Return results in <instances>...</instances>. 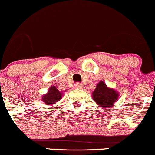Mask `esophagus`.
Masks as SVG:
<instances>
[{
    "label": "esophagus",
    "mask_w": 155,
    "mask_h": 155,
    "mask_svg": "<svg viewBox=\"0 0 155 155\" xmlns=\"http://www.w3.org/2000/svg\"><path fill=\"white\" fill-rule=\"evenodd\" d=\"M75 87L78 89H82L83 88V85L80 83H78V84H75Z\"/></svg>",
    "instance_id": "esophagus-1"
}]
</instances>
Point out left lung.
Returning <instances> with one entry per match:
<instances>
[{"mask_svg": "<svg viewBox=\"0 0 155 155\" xmlns=\"http://www.w3.org/2000/svg\"><path fill=\"white\" fill-rule=\"evenodd\" d=\"M119 93L114 89L108 88L103 81L96 84V87L92 93V97L96 104L102 108H109L114 105L118 99Z\"/></svg>", "mask_w": 155, "mask_h": 155, "instance_id": "8db88e82", "label": "left lung"}]
</instances>
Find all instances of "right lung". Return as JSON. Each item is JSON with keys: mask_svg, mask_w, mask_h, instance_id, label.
Listing matches in <instances>:
<instances>
[{"mask_svg": "<svg viewBox=\"0 0 155 155\" xmlns=\"http://www.w3.org/2000/svg\"><path fill=\"white\" fill-rule=\"evenodd\" d=\"M62 93H61L56 87L51 86L47 94L42 96V102L45 105H53L62 99Z\"/></svg>", "mask_w": 155, "mask_h": 155, "instance_id": "obj_1", "label": "right lung"}]
</instances>
